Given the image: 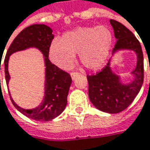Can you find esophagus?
I'll use <instances>...</instances> for the list:
<instances>
[{
	"mask_svg": "<svg viewBox=\"0 0 150 150\" xmlns=\"http://www.w3.org/2000/svg\"><path fill=\"white\" fill-rule=\"evenodd\" d=\"M70 75H71V78L74 80L77 75H79V73L78 72H72V73H70Z\"/></svg>",
	"mask_w": 150,
	"mask_h": 150,
	"instance_id": "obj_1",
	"label": "esophagus"
}]
</instances>
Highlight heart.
Instances as JSON below:
<instances>
[{
  "mask_svg": "<svg viewBox=\"0 0 150 150\" xmlns=\"http://www.w3.org/2000/svg\"><path fill=\"white\" fill-rule=\"evenodd\" d=\"M112 42L108 28L77 27L64 33L62 39L52 41L49 56L51 62L62 69H69L74 63L75 54L79 53L80 61L88 69H98L106 61Z\"/></svg>",
  "mask_w": 150,
  "mask_h": 150,
  "instance_id": "1",
  "label": "heart"
}]
</instances>
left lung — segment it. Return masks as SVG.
I'll return each instance as SVG.
<instances>
[{"label": "left lung", "mask_w": 150, "mask_h": 150, "mask_svg": "<svg viewBox=\"0 0 150 150\" xmlns=\"http://www.w3.org/2000/svg\"><path fill=\"white\" fill-rule=\"evenodd\" d=\"M117 40L113 53L120 50H129L136 52L137 62L136 69L131 72L135 79L129 84H123L118 75L110 67V61L96 75H88V96L93 105L108 113H117L125 110L138 94L143 83V54L141 45L127 27L118 21L111 20Z\"/></svg>", "instance_id": "obj_1"}]
</instances>
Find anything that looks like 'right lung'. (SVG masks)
Here are the masks:
<instances>
[{
    "instance_id": "right-lung-1",
    "label": "right lung",
    "mask_w": 150,
    "mask_h": 150,
    "mask_svg": "<svg viewBox=\"0 0 150 150\" xmlns=\"http://www.w3.org/2000/svg\"><path fill=\"white\" fill-rule=\"evenodd\" d=\"M54 35L52 34L50 27L40 24L32 25L22 30L13 39L7 50L4 60L6 82L8 86L10 80L8 60L13 53L30 47L37 48L43 53L45 63V91L44 100L41 104L34 109L25 110L20 107L10 95L13 105L18 111L27 117L37 121H50L61 114L66 107L67 97L72 82L71 76L69 73L62 70L55 64H52L49 59V50Z\"/></svg>"
}]
</instances>
